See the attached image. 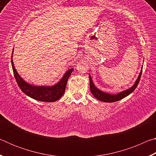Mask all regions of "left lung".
Returning a JSON list of instances; mask_svg holds the SVG:
<instances>
[{
	"instance_id": "1",
	"label": "left lung",
	"mask_w": 156,
	"mask_h": 156,
	"mask_svg": "<svg viewBox=\"0 0 156 156\" xmlns=\"http://www.w3.org/2000/svg\"><path fill=\"white\" fill-rule=\"evenodd\" d=\"M142 70H141L140 73L138 78H137L135 84H134L130 89H127V90L122 91L119 94H115V95L105 93V92L99 90L98 89L96 88V87H95L94 84L93 83V81H92V80H91V76L89 75V80H90V85L89 86H90V90H91V94L94 95V96L96 98L100 100V101H102V102H113L118 101V100H122V98H125L126 96H129V94L132 93V92L135 90V89L137 87V86H138V84L139 83L140 80V77H141L142 72Z\"/></svg>"
}]
</instances>
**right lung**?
Here are the masks:
<instances>
[{"instance_id": "obj_1", "label": "right lung", "mask_w": 156, "mask_h": 156, "mask_svg": "<svg viewBox=\"0 0 156 156\" xmlns=\"http://www.w3.org/2000/svg\"><path fill=\"white\" fill-rule=\"evenodd\" d=\"M13 54V52H12ZM12 56V66L13 72L16 79V81L18 84V87L28 96L31 97L34 100H39L42 102H56V100L60 99L65 93L66 85L71 73H72L73 69H70L63 76L62 78L60 80L59 83L51 87L45 86H33L26 83L23 78L20 77L16 72L13 62Z\"/></svg>"}]
</instances>
